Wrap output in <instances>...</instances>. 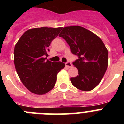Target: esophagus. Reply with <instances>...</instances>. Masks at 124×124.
Instances as JSON below:
<instances>
[{
	"label": "esophagus",
	"instance_id": "34e87169",
	"mask_svg": "<svg viewBox=\"0 0 124 124\" xmlns=\"http://www.w3.org/2000/svg\"><path fill=\"white\" fill-rule=\"evenodd\" d=\"M66 66L67 68H71L72 66H73V65H72V64L71 62H68L66 63Z\"/></svg>",
	"mask_w": 124,
	"mask_h": 124
}]
</instances>
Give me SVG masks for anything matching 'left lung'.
Listing matches in <instances>:
<instances>
[{"instance_id":"obj_1","label":"left lung","mask_w":124,"mask_h":124,"mask_svg":"<svg viewBox=\"0 0 124 124\" xmlns=\"http://www.w3.org/2000/svg\"><path fill=\"white\" fill-rule=\"evenodd\" d=\"M59 37L70 46L78 59L73 63L78 75L71 78L72 84L80 90L89 91L102 80L108 65V51L100 37L79 26L63 28Z\"/></svg>"}]
</instances>
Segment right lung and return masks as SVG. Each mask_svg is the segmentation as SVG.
Segmentation results:
<instances>
[{"mask_svg": "<svg viewBox=\"0 0 124 124\" xmlns=\"http://www.w3.org/2000/svg\"><path fill=\"white\" fill-rule=\"evenodd\" d=\"M62 28H37L27 30L14 48V64L22 84L31 93L44 94L54 87L56 75L64 68L62 62L46 60L51 42Z\"/></svg>", "mask_w": 124, "mask_h": 124, "instance_id": "add662e5", "label": "right lung"}]
</instances>
